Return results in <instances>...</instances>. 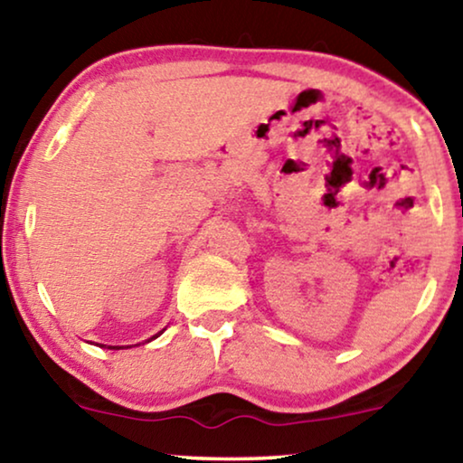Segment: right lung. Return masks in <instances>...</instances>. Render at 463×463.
<instances>
[{
	"label": "right lung",
	"instance_id": "obj_1",
	"mask_svg": "<svg viewBox=\"0 0 463 463\" xmlns=\"http://www.w3.org/2000/svg\"><path fill=\"white\" fill-rule=\"evenodd\" d=\"M162 333H164V328H162V331H160V333H157V335H154V337H151V339L160 337V335H162ZM151 339H147V341H145V344H149V341H151ZM100 347H103V345H100ZM109 347H111V350H122V347H124V345H109Z\"/></svg>",
	"mask_w": 463,
	"mask_h": 463
}]
</instances>
